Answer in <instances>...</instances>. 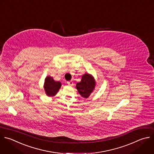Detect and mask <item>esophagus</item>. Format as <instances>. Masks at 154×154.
<instances>
[{"label":"esophagus","mask_w":154,"mask_h":154,"mask_svg":"<svg viewBox=\"0 0 154 154\" xmlns=\"http://www.w3.org/2000/svg\"><path fill=\"white\" fill-rule=\"evenodd\" d=\"M67 83L68 85H70V86H72L74 84H73V82L72 81H68L67 82Z\"/></svg>","instance_id":"obj_1"}]
</instances>
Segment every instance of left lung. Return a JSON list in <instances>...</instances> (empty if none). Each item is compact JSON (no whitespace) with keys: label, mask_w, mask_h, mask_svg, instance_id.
Here are the masks:
<instances>
[{"label":"left lung","mask_w":154,"mask_h":154,"mask_svg":"<svg viewBox=\"0 0 154 154\" xmlns=\"http://www.w3.org/2000/svg\"><path fill=\"white\" fill-rule=\"evenodd\" d=\"M95 81L92 75L85 74L82 76L80 82L76 85L79 94L84 98H88L92 92L95 86Z\"/></svg>","instance_id":"left-lung-1"}]
</instances>
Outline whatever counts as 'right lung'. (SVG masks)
I'll use <instances>...</instances> for the list:
<instances>
[{"instance_id": "add662e5", "label": "right lung", "mask_w": 154, "mask_h": 154, "mask_svg": "<svg viewBox=\"0 0 154 154\" xmlns=\"http://www.w3.org/2000/svg\"><path fill=\"white\" fill-rule=\"evenodd\" d=\"M61 86V83L55 82L51 77H47L45 79L44 88L48 96H54L59 91Z\"/></svg>"}]
</instances>
